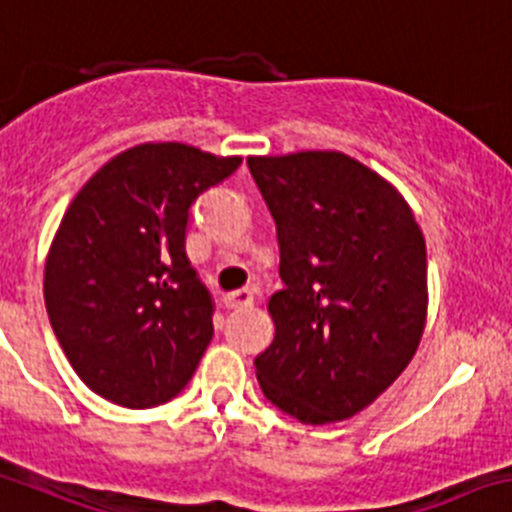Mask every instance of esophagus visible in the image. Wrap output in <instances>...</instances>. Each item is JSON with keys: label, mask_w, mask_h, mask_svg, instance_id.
Here are the masks:
<instances>
[{"label": "esophagus", "mask_w": 512, "mask_h": 512, "mask_svg": "<svg viewBox=\"0 0 512 512\" xmlns=\"http://www.w3.org/2000/svg\"><path fill=\"white\" fill-rule=\"evenodd\" d=\"M251 304H253V294L248 289H238L223 296V306H226V309L238 311V309H248Z\"/></svg>", "instance_id": "1"}]
</instances>
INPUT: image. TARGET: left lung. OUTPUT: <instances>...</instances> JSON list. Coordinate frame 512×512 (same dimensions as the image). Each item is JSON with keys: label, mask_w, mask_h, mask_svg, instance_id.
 <instances>
[{"label": "left lung", "mask_w": 512, "mask_h": 512, "mask_svg": "<svg viewBox=\"0 0 512 512\" xmlns=\"http://www.w3.org/2000/svg\"><path fill=\"white\" fill-rule=\"evenodd\" d=\"M276 221L284 289L276 337L253 359L271 405L304 425L372 405L415 357L427 316V248L382 175L337 150L248 158Z\"/></svg>", "instance_id": "obj_1"}]
</instances>
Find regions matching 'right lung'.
<instances>
[{
	"mask_svg": "<svg viewBox=\"0 0 512 512\" xmlns=\"http://www.w3.org/2000/svg\"><path fill=\"white\" fill-rule=\"evenodd\" d=\"M238 165V155L143 143L102 165L70 203L47 253L45 304L95 394L145 410L193 377L213 337V299L186 256L188 216Z\"/></svg>",
	"mask_w": 512,
	"mask_h": 512,
	"instance_id": "add662e5",
	"label": "right lung"
}]
</instances>
